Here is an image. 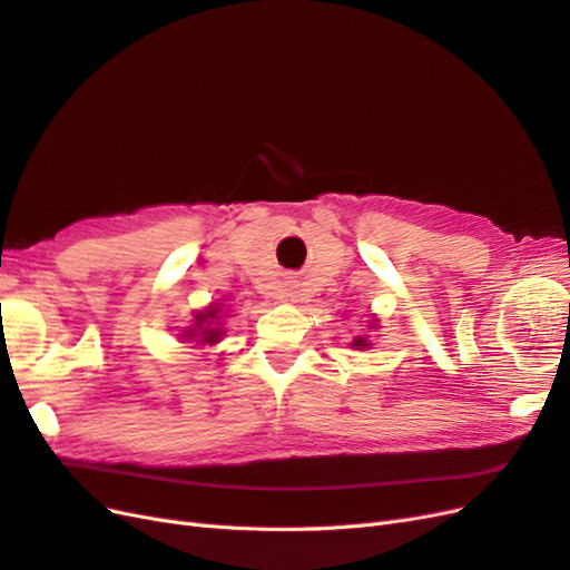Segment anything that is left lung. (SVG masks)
Here are the masks:
<instances>
[{"label": "left lung", "mask_w": 570, "mask_h": 570, "mask_svg": "<svg viewBox=\"0 0 570 570\" xmlns=\"http://www.w3.org/2000/svg\"><path fill=\"white\" fill-rule=\"evenodd\" d=\"M354 346H356V348H366L368 342H366V337H356V340H354Z\"/></svg>", "instance_id": "obj_1"}]
</instances>
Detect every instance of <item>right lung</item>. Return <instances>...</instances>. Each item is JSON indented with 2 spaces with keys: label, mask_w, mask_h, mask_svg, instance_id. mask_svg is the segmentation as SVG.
<instances>
[{
  "label": "right lung",
  "mask_w": 570,
  "mask_h": 570,
  "mask_svg": "<svg viewBox=\"0 0 570 570\" xmlns=\"http://www.w3.org/2000/svg\"><path fill=\"white\" fill-rule=\"evenodd\" d=\"M218 308H209L204 313L195 315V327L187 330L185 337H202L204 344H216L218 337H222L224 330L218 327Z\"/></svg>",
  "instance_id": "right-lung-1"
}]
</instances>
